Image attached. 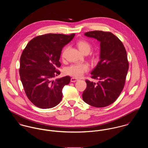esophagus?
I'll return each instance as SVG.
<instances>
[{"mask_svg": "<svg viewBox=\"0 0 148 148\" xmlns=\"http://www.w3.org/2000/svg\"><path fill=\"white\" fill-rule=\"evenodd\" d=\"M77 81H78V79H76V78L72 77V78L71 79V82H72V83L76 82H77Z\"/></svg>", "mask_w": 148, "mask_h": 148, "instance_id": "34e87169", "label": "esophagus"}]
</instances>
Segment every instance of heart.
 <instances>
[{"label":"heart","mask_w":148,"mask_h":148,"mask_svg":"<svg viewBox=\"0 0 148 148\" xmlns=\"http://www.w3.org/2000/svg\"><path fill=\"white\" fill-rule=\"evenodd\" d=\"M77 45L80 51L83 53L85 52L89 53L90 51L91 46L90 44L85 40H80L78 42ZM66 49V48H65L62 52V57L63 59L65 58ZM89 69V66L87 64H76L69 66L66 70V74L75 77H81L85 72L88 71Z\"/></svg>","instance_id":"1"}]
</instances>
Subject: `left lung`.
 <instances>
[{
	"instance_id": "8db88e82",
	"label": "left lung",
	"mask_w": 148,
	"mask_h": 148,
	"mask_svg": "<svg viewBox=\"0 0 148 148\" xmlns=\"http://www.w3.org/2000/svg\"><path fill=\"white\" fill-rule=\"evenodd\" d=\"M85 36L97 39L100 45V61L91 72L96 84L85 80L86 88L83 99L86 104L97 108L109 106L121 93L129 69L127 51L120 39L112 33L93 31Z\"/></svg>"
}]
</instances>
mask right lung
Wrapping results in <instances>:
<instances>
[{"instance_id":"add662e5","label":"right lung","mask_w":148,"mask_h":148,"mask_svg":"<svg viewBox=\"0 0 148 148\" xmlns=\"http://www.w3.org/2000/svg\"><path fill=\"white\" fill-rule=\"evenodd\" d=\"M75 34H48L35 37L23 50L19 74L28 99L42 109L52 108L62 100V89L71 80L68 76L53 80L60 72L59 62L64 47Z\"/></svg>"}]
</instances>
